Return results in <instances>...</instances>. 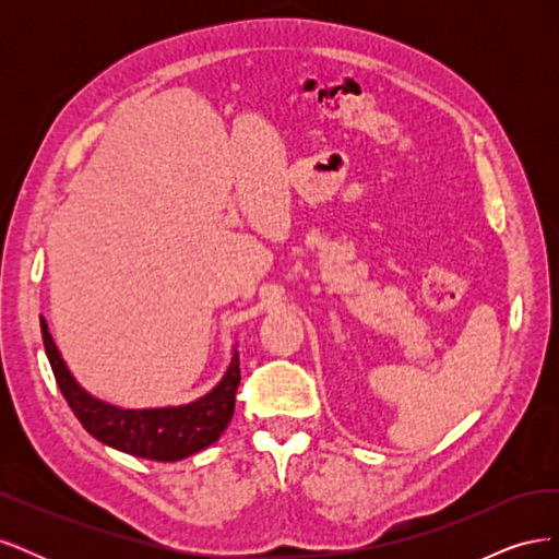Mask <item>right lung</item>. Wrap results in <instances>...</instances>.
<instances>
[{"label":"right lung","mask_w":559,"mask_h":559,"mask_svg":"<svg viewBox=\"0 0 559 559\" xmlns=\"http://www.w3.org/2000/svg\"><path fill=\"white\" fill-rule=\"evenodd\" d=\"M39 321L46 357L60 392L81 427L99 443L142 456V460L179 462L210 448L226 431L235 413V392L240 384V357L235 347L222 380L195 401L165 405V408H118L93 396L76 382L48 331L46 319L39 317Z\"/></svg>","instance_id":"right-lung-1"}]
</instances>
